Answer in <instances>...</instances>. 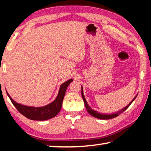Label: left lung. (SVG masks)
<instances>
[{"label": "left lung", "mask_w": 151, "mask_h": 151, "mask_svg": "<svg viewBox=\"0 0 151 151\" xmlns=\"http://www.w3.org/2000/svg\"><path fill=\"white\" fill-rule=\"evenodd\" d=\"M81 88H82V99H83V101H84V104H85V106H86V110H87L88 113L90 114L91 115H92L93 117H95V118H97V119H112V118H114V117H117L119 115L121 114V113H123L124 111L126 110L129 107V106L132 103V102L134 100H135V99L136 98L137 95H136V97L132 99V101H131L130 103L126 107L122 108L121 110H119L117 112H115V113H113V114H100V113H99V112H97V111L93 110L90 106H89L88 104L87 101H86V100L85 97H84V93H83V88H82V86Z\"/></svg>", "instance_id": "1"}]
</instances>
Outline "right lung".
Here are the masks:
<instances>
[{
  "label": "right lung",
  "instance_id": "right-lung-1",
  "mask_svg": "<svg viewBox=\"0 0 151 151\" xmlns=\"http://www.w3.org/2000/svg\"><path fill=\"white\" fill-rule=\"evenodd\" d=\"M73 81V79H69L67 81L63 83L60 86L58 94L55 100L50 102V104L41 107L28 106L19 104L13 100L7 91H6V93H7V95L12 101V104L24 117L31 120L45 121L55 117L59 113L61 108H62V102L64 96L65 94L66 89L70 84V83Z\"/></svg>",
  "mask_w": 151,
  "mask_h": 151
}]
</instances>
